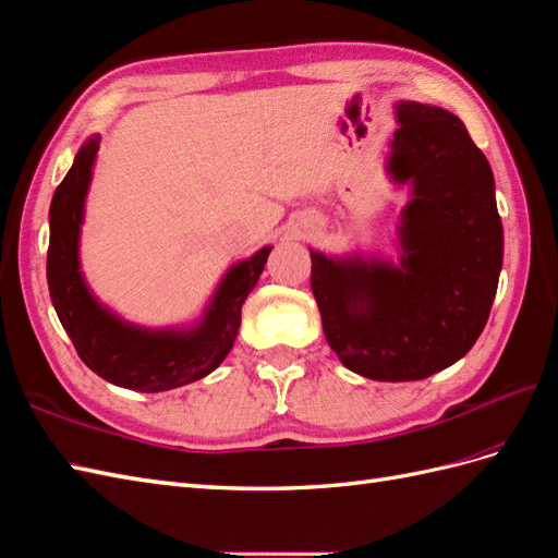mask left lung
Returning a JSON list of instances; mask_svg holds the SVG:
<instances>
[{
  "mask_svg": "<svg viewBox=\"0 0 558 558\" xmlns=\"http://www.w3.org/2000/svg\"><path fill=\"white\" fill-rule=\"evenodd\" d=\"M388 172L412 184L400 265L310 251L324 336L350 372L418 381L461 360L485 329L505 232L490 162L457 116L400 101Z\"/></svg>",
  "mask_w": 558,
  "mask_h": 558,
  "instance_id": "obj_1",
  "label": "left lung"
}]
</instances>
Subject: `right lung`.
<instances>
[{
    "label": "right lung",
    "instance_id": "right-lung-1",
    "mask_svg": "<svg viewBox=\"0 0 558 558\" xmlns=\"http://www.w3.org/2000/svg\"><path fill=\"white\" fill-rule=\"evenodd\" d=\"M99 137L80 148L49 208L47 281L65 333L94 374L140 392L194 384L222 364L234 345L241 305L260 279L271 246L227 271L203 319L192 329H142L116 317L92 295L80 271V227Z\"/></svg>",
    "mask_w": 558,
    "mask_h": 558
}]
</instances>
